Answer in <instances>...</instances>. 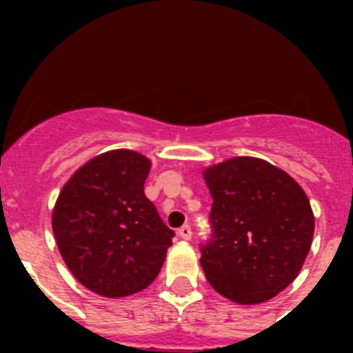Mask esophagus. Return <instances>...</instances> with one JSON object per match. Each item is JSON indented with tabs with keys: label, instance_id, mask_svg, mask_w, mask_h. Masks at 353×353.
<instances>
[{
	"label": "esophagus",
	"instance_id": "1",
	"mask_svg": "<svg viewBox=\"0 0 353 353\" xmlns=\"http://www.w3.org/2000/svg\"><path fill=\"white\" fill-rule=\"evenodd\" d=\"M179 235L182 236L183 240H189L192 236V230H191V226H189V224H183L182 228H179Z\"/></svg>",
	"mask_w": 353,
	"mask_h": 353
}]
</instances>
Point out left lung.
Listing matches in <instances>:
<instances>
[{"label":"left lung","instance_id":"obj_1","mask_svg":"<svg viewBox=\"0 0 353 353\" xmlns=\"http://www.w3.org/2000/svg\"><path fill=\"white\" fill-rule=\"evenodd\" d=\"M212 235L199 244L205 276L236 304L276 297L297 277L314 217L295 180L267 161L235 157L205 171Z\"/></svg>","mask_w":353,"mask_h":353}]
</instances>
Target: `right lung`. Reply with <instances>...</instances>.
Wrapping results in <instances>:
<instances>
[{"instance_id":"1","label":"right lung","mask_w":353,"mask_h":353,"mask_svg":"<svg viewBox=\"0 0 353 353\" xmlns=\"http://www.w3.org/2000/svg\"><path fill=\"white\" fill-rule=\"evenodd\" d=\"M150 161L113 150L86 162L61 189L52 232L77 281L102 297L145 290L161 272L173 230L145 196Z\"/></svg>"}]
</instances>
